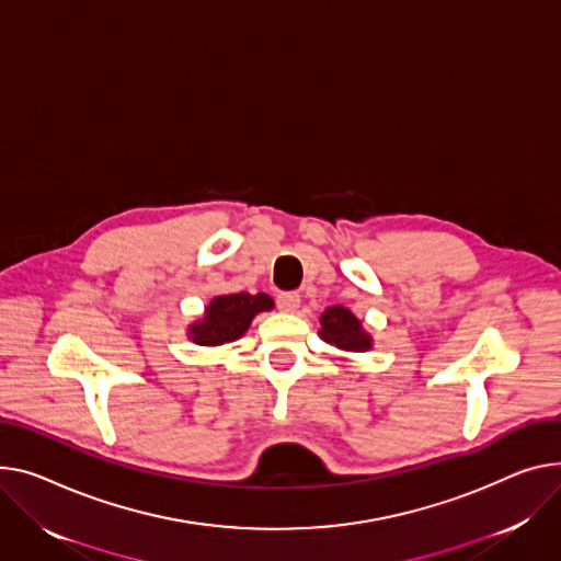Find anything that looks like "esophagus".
Wrapping results in <instances>:
<instances>
[{
	"label": "esophagus",
	"instance_id": "obj_1",
	"mask_svg": "<svg viewBox=\"0 0 561 561\" xmlns=\"http://www.w3.org/2000/svg\"><path fill=\"white\" fill-rule=\"evenodd\" d=\"M277 309L284 313H295L300 309V295L297 293H279L277 295Z\"/></svg>",
	"mask_w": 561,
	"mask_h": 561
}]
</instances>
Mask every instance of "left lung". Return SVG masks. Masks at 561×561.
<instances>
[{"label": "left lung", "mask_w": 561, "mask_h": 561, "mask_svg": "<svg viewBox=\"0 0 561 561\" xmlns=\"http://www.w3.org/2000/svg\"><path fill=\"white\" fill-rule=\"evenodd\" d=\"M320 339L343 352H367L371 347V335L345 307H329L320 316Z\"/></svg>", "instance_id": "8db88e82"}]
</instances>
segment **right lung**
<instances>
[{
    "mask_svg": "<svg viewBox=\"0 0 561 561\" xmlns=\"http://www.w3.org/2000/svg\"><path fill=\"white\" fill-rule=\"evenodd\" d=\"M273 307V297L266 293L218 295L207 305L205 316L190 327V339L203 347L232 343L248 331L256 313Z\"/></svg>",
    "mask_w": 561,
    "mask_h": 561,
    "instance_id": "right-lung-1",
    "label": "right lung"
}]
</instances>
